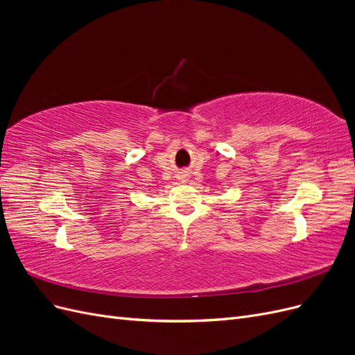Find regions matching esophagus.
<instances>
[{
	"label": "esophagus",
	"instance_id": "esophagus-1",
	"mask_svg": "<svg viewBox=\"0 0 355 355\" xmlns=\"http://www.w3.org/2000/svg\"><path fill=\"white\" fill-rule=\"evenodd\" d=\"M179 179L182 180V182H187L188 179H187V175L184 173V171H180V175H179Z\"/></svg>",
	"mask_w": 355,
	"mask_h": 355
}]
</instances>
